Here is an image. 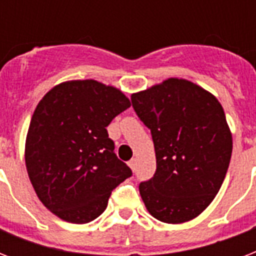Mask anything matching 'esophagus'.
I'll list each match as a JSON object with an SVG mask.
<instances>
[{
  "instance_id": "1",
  "label": "esophagus",
  "mask_w": 256,
  "mask_h": 256,
  "mask_svg": "<svg viewBox=\"0 0 256 256\" xmlns=\"http://www.w3.org/2000/svg\"><path fill=\"white\" fill-rule=\"evenodd\" d=\"M128 166H130V168H132V171H136V160H128Z\"/></svg>"
}]
</instances>
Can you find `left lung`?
Instances as JSON below:
<instances>
[{
	"instance_id": "8db88e82",
	"label": "left lung",
	"mask_w": 256,
	"mask_h": 256,
	"mask_svg": "<svg viewBox=\"0 0 256 256\" xmlns=\"http://www.w3.org/2000/svg\"><path fill=\"white\" fill-rule=\"evenodd\" d=\"M132 102L156 148V174L140 184L144 206L164 223L196 218L218 194L230 164L232 134L222 104L183 78L134 92Z\"/></svg>"
}]
</instances>
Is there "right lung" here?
Listing matches in <instances>:
<instances>
[{"label":"right lung","mask_w":256,"mask_h":256,"mask_svg":"<svg viewBox=\"0 0 256 256\" xmlns=\"http://www.w3.org/2000/svg\"><path fill=\"white\" fill-rule=\"evenodd\" d=\"M130 106L120 88L94 80L58 84L38 102L26 136V170L38 199L62 220L98 218L112 191L132 176L106 130Z\"/></svg>","instance_id":"1"}]
</instances>
